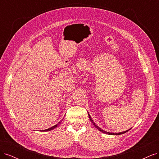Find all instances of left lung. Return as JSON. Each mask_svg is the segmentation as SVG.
<instances>
[{
    "label": "left lung",
    "mask_w": 159,
    "mask_h": 159,
    "mask_svg": "<svg viewBox=\"0 0 159 159\" xmlns=\"http://www.w3.org/2000/svg\"><path fill=\"white\" fill-rule=\"evenodd\" d=\"M88 115H89V119H90V121H91V123H92L93 124V125L97 128L99 131H101V132H102V133H106V134H113V135H117V134H123V133H126V132H127L129 130H127V131H123V132H120V133H109V132H107V131H105L104 130H103V129H102L101 128H99L98 126H97L95 124V123L93 122V121L92 120V119H91V116H90V115L88 113ZM130 130V129H129Z\"/></svg>",
    "instance_id": "left-lung-1"
}]
</instances>
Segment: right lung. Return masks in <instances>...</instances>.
<instances>
[{"label":"right lung","mask_w":159,"mask_h":159,"mask_svg":"<svg viewBox=\"0 0 159 159\" xmlns=\"http://www.w3.org/2000/svg\"><path fill=\"white\" fill-rule=\"evenodd\" d=\"M62 120H63V119H62ZM62 120H61V121H60L58 123H57V124H56V125H54V126H53V127H50V128H49V129H45V130H43V131H51V130H52V129H55L56 127H57V126H58L61 123V122L62 121Z\"/></svg>","instance_id":"right-lung-1"}]
</instances>
